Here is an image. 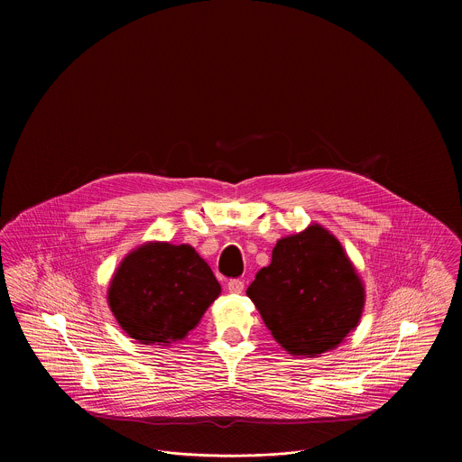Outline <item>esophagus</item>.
<instances>
[{
	"label": "esophagus",
	"mask_w": 462,
	"mask_h": 462,
	"mask_svg": "<svg viewBox=\"0 0 462 462\" xmlns=\"http://www.w3.org/2000/svg\"><path fill=\"white\" fill-rule=\"evenodd\" d=\"M227 290H229L231 293H242V291H244V281H242V279H231V281L227 282Z\"/></svg>",
	"instance_id": "34e87169"
}]
</instances>
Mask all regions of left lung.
Here are the masks:
<instances>
[{"instance_id": "8db88e82", "label": "left lung", "mask_w": 462, "mask_h": 462, "mask_svg": "<svg viewBox=\"0 0 462 462\" xmlns=\"http://www.w3.org/2000/svg\"><path fill=\"white\" fill-rule=\"evenodd\" d=\"M247 295L275 341L308 357L337 346L356 329L365 306L356 268L319 224L279 240Z\"/></svg>"}]
</instances>
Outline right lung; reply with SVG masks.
<instances>
[{
  "instance_id": "add662e5",
  "label": "right lung",
  "mask_w": 462,
  "mask_h": 462,
  "mask_svg": "<svg viewBox=\"0 0 462 462\" xmlns=\"http://www.w3.org/2000/svg\"><path fill=\"white\" fill-rule=\"evenodd\" d=\"M220 284L190 245L145 244L117 268L108 304L119 326L143 345H167L194 329Z\"/></svg>"
}]
</instances>
